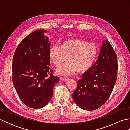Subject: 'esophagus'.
I'll list each match as a JSON object with an SVG mask.
<instances>
[{"instance_id":"1","label":"esophagus","mask_w":130,"mask_h":130,"mask_svg":"<svg viewBox=\"0 0 130 130\" xmlns=\"http://www.w3.org/2000/svg\"><path fill=\"white\" fill-rule=\"evenodd\" d=\"M69 79V77L68 76H62L60 78V80H61L62 81H66Z\"/></svg>"}]
</instances>
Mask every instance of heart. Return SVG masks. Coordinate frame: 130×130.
Returning a JSON list of instances; mask_svg holds the SVG:
<instances>
[{
  "label": "heart",
  "mask_w": 130,
  "mask_h": 130,
  "mask_svg": "<svg viewBox=\"0 0 130 130\" xmlns=\"http://www.w3.org/2000/svg\"><path fill=\"white\" fill-rule=\"evenodd\" d=\"M98 54V47L94 43L78 38L63 41L58 47L53 46L50 51L51 62L59 68L66 60L68 63L58 70L61 75H69L78 71L79 73L88 70L94 62Z\"/></svg>",
  "instance_id": "1"
}]
</instances>
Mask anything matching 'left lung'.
<instances>
[{
    "mask_svg": "<svg viewBox=\"0 0 130 130\" xmlns=\"http://www.w3.org/2000/svg\"><path fill=\"white\" fill-rule=\"evenodd\" d=\"M117 71L116 53L108 41H103L98 60L78 82L73 93L75 103L88 111L101 107L111 95L116 82Z\"/></svg>",
    "mask_w": 130,
    "mask_h": 130,
    "instance_id": "obj_1",
    "label": "left lung"
}]
</instances>
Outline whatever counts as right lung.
Wrapping results in <instances>:
<instances>
[{
    "mask_svg": "<svg viewBox=\"0 0 130 130\" xmlns=\"http://www.w3.org/2000/svg\"><path fill=\"white\" fill-rule=\"evenodd\" d=\"M38 29L21 41L13 57L12 80L19 98L31 108H42L53 95L59 78L53 75L50 63V43Z\"/></svg>",
    "mask_w": 130,
    "mask_h": 130,
    "instance_id": "right-lung-1",
    "label": "right lung"
}]
</instances>
